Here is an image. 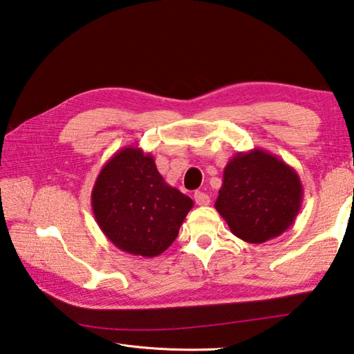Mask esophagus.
I'll return each mask as SVG.
<instances>
[{
    "instance_id": "esophagus-1",
    "label": "esophagus",
    "mask_w": 354,
    "mask_h": 354,
    "mask_svg": "<svg viewBox=\"0 0 354 354\" xmlns=\"http://www.w3.org/2000/svg\"><path fill=\"white\" fill-rule=\"evenodd\" d=\"M195 203L198 205H209L210 204V196L204 192H195Z\"/></svg>"
}]
</instances>
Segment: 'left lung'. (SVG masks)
<instances>
[{"label": "left lung", "instance_id": "obj_1", "mask_svg": "<svg viewBox=\"0 0 354 354\" xmlns=\"http://www.w3.org/2000/svg\"><path fill=\"white\" fill-rule=\"evenodd\" d=\"M304 187L293 167L267 150L239 151L224 169L214 209L250 244L278 238L301 210Z\"/></svg>", "mask_w": 354, "mask_h": 354}]
</instances>
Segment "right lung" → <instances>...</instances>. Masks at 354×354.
<instances>
[{
    "label": "right lung",
    "mask_w": 354,
    "mask_h": 354,
    "mask_svg": "<svg viewBox=\"0 0 354 354\" xmlns=\"http://www.w3.org/2000/svg\"><path fill=\"white\" fill-rule=\"evenodd\" d=\"M193 201L164 181L151 153L127 145L104 164L92 190V210L106 238L142 258L164 253L176 239Z\"/></svg>",
    "instance_id": "add662e5"
}]
</instances>
